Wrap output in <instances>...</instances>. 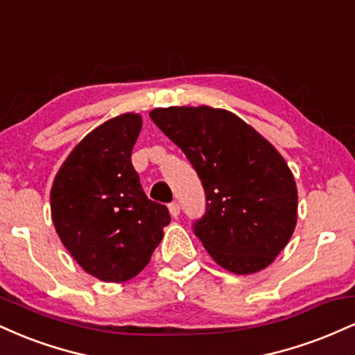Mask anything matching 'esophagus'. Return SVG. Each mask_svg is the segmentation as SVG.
<instances>
[{
  "instance_id": "obj_1",
  "label": "esophagus",
  "mask_w": 355,
  "mask_h": 355,
  "mask_svg": "<svg viewBox=\"0 0 355 355\" xmlns=\"http://www.w3.org/2000/svg\"><path fill=\"white\" fill-rule=\"evenodd\" d=\"M168 210H170V215H172L173 218H177L178 215H180V205H178L177 202H172L168 205Z\"/></svg>"
}]
</instances>
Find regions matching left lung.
<instances>
[{
    "label": "left lung",
    "mask_w": 355,
    "mask_h": 355,
    "mask_svg": "<svg viewBox=\"0 0 355 355\" xmlns=\"http://www.w3.org/2000/svg\"><path fill=\"white\" fill-rule=\"evenodd\" d=\"M150 118L200 178L205 214L193 234L211 259L240 275L270 266L297 222V187L282 155L227 110L155 108Z\"/></svg>",
    "instance_id": "obj_1"
}]
</instances>
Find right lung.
I'll list each match as a JSON object with an SVG mask.
<instances>
[{
    "mask_svg": "<svg viewBox=\"0 0 355 355\" xmlns=\"http://www.w3.org/2000/svg\"><path fill=\"white\" fill-rule=\"evenodd\" d=\"M141 116L125 113L88 133L68 155L51 187L58 237L85 272L125 282L146 267L170 223L150 200L132 165Z\"/></svg>",
    "mask_w": 355,
    "mask_h": 355,
    "instance_id": "1",
    "label": "right lung"
}]
</instances>
